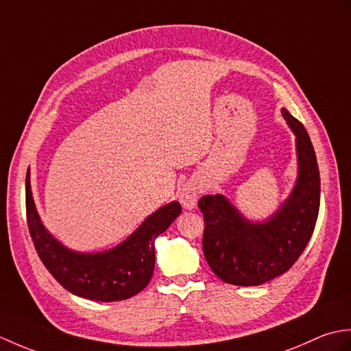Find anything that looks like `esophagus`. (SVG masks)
<instances>
[{
	"label": "esophagus",
	"mask_w": 351,
	"mask_h": 351,
	"mask_svg": "<svg viewBox=\"0 0 351 351\" xmlns=\"http://www.w3.org/2000/svg\"><path fill=\"white\" fill-rule=\"evenodd\" d=\"M199 195H200V185L197 184V181L191 180L180 190V202L182 204L185 210L190 211L196 206Z\"/></svg>",
	"instance_id": "34e87169"
}]
</instances>
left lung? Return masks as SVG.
<instances>
[{"label": "left lung", "mask_w": 351, "mask_h": 351, "mask_svg": "<svg viewBox=\"0 0 351 351\" xmlns=\"http://www.w3.org/2000/svg\"><path fill=\"white\" fill-rule=\"evenodd\" d=\"M295 134L299 175L289 197L270 219L253 223L223 195L200 197L204 255L219 278L238 287H256L288 271L306 247L319 210V170L304 126L283 108Z\"/></svg>", "instance_id": "1"}]
</instances>
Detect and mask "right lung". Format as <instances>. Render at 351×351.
Instances as JSON below:
<instances>
[{
	"mask_svg": "<svg viewBox=\"0 0 351 351\" xmlns=\"http://www.w3.org/2000/svg\"><path fill=\"white\" fill-rule=\"evenodd\" d=\"M28 230L43 265L69 293L96 302L126 300L151 280L155 267V240L181 214L180 202L161 206L116 247L101 253H81L57 241L36 211L29 169L25 180Z\"/></svg>",
	"mask_w": 351,
	"mask_h": 351,
	"instance_id": "1",
	"label": "right lung"
}]
</instances>
